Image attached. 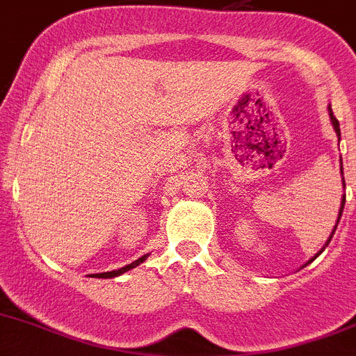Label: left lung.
<instances>
[{"instance_id":"8db88e82","label":"left lung","mask_w":356,"mask_h":356,"mask_svg":"<svg viewBox=\"0 0 356 356\" xmlns=\"http://www.w3.org/2000/svg\"><path fill=\"white\" fill-rule=\"evenodd\" d=\"M328 113H330V120H332V124H334V129H335V133H337V136H339V140H341V127H339V120L337 118H335V115H334V111H332V106H328ZM342 165V163H341ZM341 174H342V168H341ZM342 186H344L346 188V182H344V177H342ZM344 202H346V195H342V202H341V209H339V218H337V223H339V220H341V216H342V209H344ZM337 223H335V227H334V230H332V234H330V238H328V241H326V245L325 246H328V243L332 241V236H334V232H335V229H337ZM325 248H321V252ZM321 252H318V254L314 255L312 259H310L309 262H312L314 259L318 257L319 254H321ZM309 262H307V264H309Z\"/></svg>"}]
</instances>
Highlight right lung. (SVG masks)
<instances>
[{"label": "right lung", "instance_id": "right-lung-1", "mask_svg": "<svg viewBox=\"0 0 356 356\" xmlns=\"http://www.w3.org/2000/svg\"><path fill=\"white\" fill-rule=\"evenodd\" d=\"M145 259H147V255H142V257H140V259H136V261H134V262H131V264L124 266V268H120V270H115V271H106V273H95V275H92V277H97V278H113V277H118V275L126 273V271L133 270V268H136V266H138V264H142V262L145 261Z\"/></svg>", "mask_w": 356, "mask_h": 356}]
</instances>
